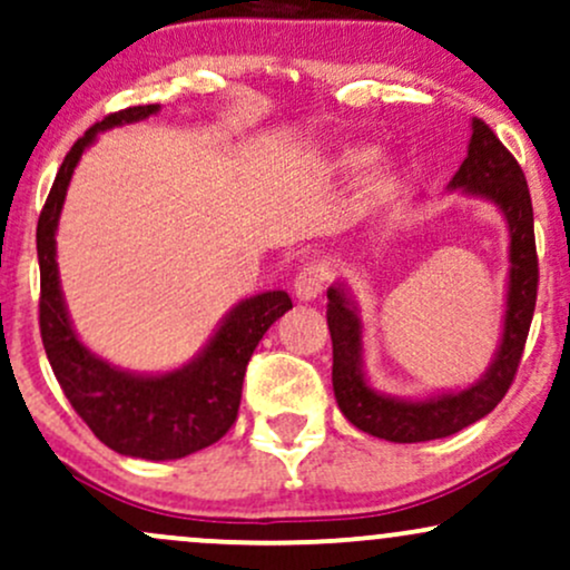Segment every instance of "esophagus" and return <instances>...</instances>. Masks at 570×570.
Segmentation results:
<instances>
[{
	"label": "esophagus",
	"instance_id": "1",
	"mask_svg": "<svg viewBox=\"0 0 570 570\" xmlns=\"http://www.w3.org/2000/svg\"><path fill=\"white\" fill-rule=\"evenodd\" d=\"M326 281H330V271H326L324 265L313 263L303 267V271L297 273V278H294L292 289H294V297L303 299V303H311V299H316L318 294L324 292Z\"/></svg>",
	"mask_w": 570,
	"mask_h": 570
}]
</instances>
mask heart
<instances>
[{
  "instance_id": "1",
  "label": "heart",
  "mask_w": 570,
  "mask_h": 570,
  "mask_svg": "<svg viewBox=\"0 0 570 570\" xmlns=\"http://www.w3.org/2000/svg\"><path fill=\"white\" fill-rule=\"evenodd\" d=\"M372 160V149L370 147H362V144H353V147H340L335 153L326 158V171L332 176H351L356 171H362L364 166ZM391 171V163L389 160H381L375 166V171H372V185H383V179L389 176Z\"/></svg>"
}]
</instances>
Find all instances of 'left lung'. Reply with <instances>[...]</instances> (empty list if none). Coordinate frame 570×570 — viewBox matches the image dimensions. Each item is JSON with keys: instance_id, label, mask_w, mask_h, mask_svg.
<instances>
[{"instance_id": "left-lung-1", "label": "left lung", "mask_w": 570, "mask_h": 570, "mask_svg": "<svg viewBox=\"0 0 570 570\" xmlns=\"http://www.w3.org/2000/svg\"><path fill=\"white\" fill-rule=\"evenodd\" d=\"M450 193L493 203L509 227L507 311L499 348L485 375L466 389L436 391L421 399L391 396L370 383L364 370L362 307L343 281L326 289V324L332 335V389L337 407L358 431L389 442H429L455 434L485 417L501 402L520 367L531 330L539 259L533 238V206L522 168L482 120H472L466 158L448 185Z\"/></svg>"}]
</instances>
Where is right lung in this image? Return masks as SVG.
Instances as JSON below:
<instances>
[{"mask_svg":"<svg viewBox=\"0 0 570 570\" xmlns=\"http://www.w3.org/2000/svg\"><path fill=\"white\" fill-rule=\"evenodd\" d=\"M160 104L130 107L85 130L63 158L37 222L39 330L63 394L88 429L115 453L144 461H176L208 448L230 431L240 407L246 364L271 324L292 307L286 292H263L235 303L208 343L181 367L130 372L96 356L77 337L56 263V233L63 200L82 153L98 134L158 115Z\"/></svg>","mask_w":570,"mask_h":570,"instance_id":"1","label":"right lung"}]
</instances>
